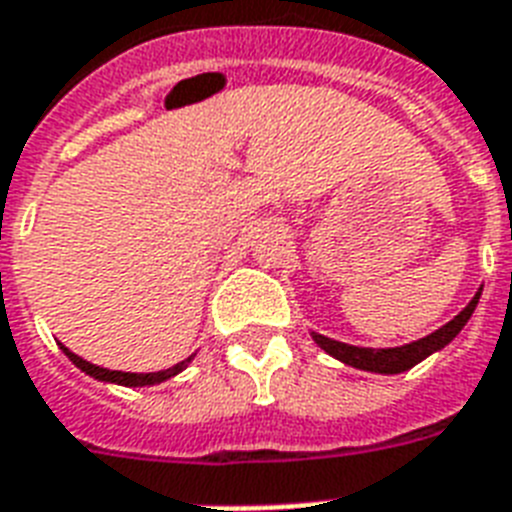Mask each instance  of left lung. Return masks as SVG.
<instances>
[{
  "label": "left lung",
  "instance_id": "1",
  "mask_svg": "<svg viewBox=\"0 0 512 512\" xmlns=\"http://www.w3.org/2000/svg\"><path fill=\"white\" fill-rule=\"evenodd\" d=\"M481 290L484 288H478L476 296L470 298V304L465 306L463 312L457 314L455 320H449L447 325H441L436 333L425 335L420 341L404 343V346H394V349H365V346H351V343L333 341V338H327V335L320 333H312V338L322 351H327L330 357H335L338 362H343V365L357 367V370L367 372H380V375H396V372H404L410 370V367H415L418 362H423L425 357H431L433 351L444 349V346L463 330L465 322L470 320V314L476 312Z\"/></svg>",
  "mask_w": 512,
  "mask_h": 512
}]
</instances>
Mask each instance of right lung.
<instances>
[{
  "mask_svg": "<svg viewBox=\"0 0 512 512\" xmlns=\"http://www.w3.org/2000/svg\"><path fill=\"white\" fill-rule=\"evenodd\" d=\"M60 349H63V354L71 359L73 365L79 367L81 372L92 375V378L105 380V383H116V386H132V388L155 386V383H163V380H169V378H174V375H179V372L185 370V367L192 362V357H187V359H182L179 365L169 367V370H161V372H121V370H108V367L92 365V362H87V359H81L79 354H73L71 349H65L63 343H60Z\"/></svg>",
  "mask_w": 512,
  "mask_h": 512,
  "instance_id": "add662e5",
  "label": "right lung"
}]
</instances>
